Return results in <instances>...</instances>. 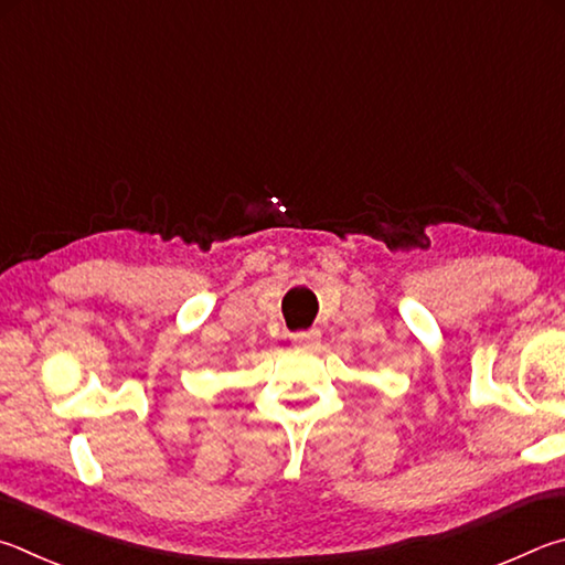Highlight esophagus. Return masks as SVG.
<instances>
[{
  "instance_id": "1",
  "label": "esophagus",
  "mask_w": 565,
  "mask_h": 565,
  "mask_svg": "<svg viewBox=\"0 0 565 565\" xmlns=\"http://www.w3.org/2000/svg\"><path fill=\"white\" fill-rule=\"evenodd\" d=\"M290 340L295 348H302V350H310L315 344L320 342V330H300V332H292Z\"/></svg>"
}]
</instances>
